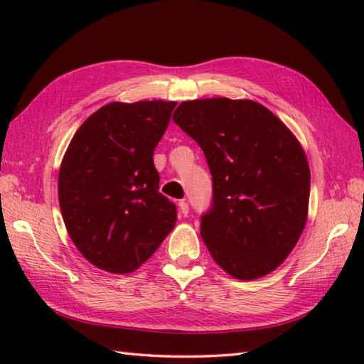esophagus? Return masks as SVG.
Instances as JSON below:
<instances>
[{"instance_id": "1", "label": "esophagus", "mask_w": 364, "mask_h": 364, "mask_svg": "<svg viewBox=\"0 0 364 364\" xmlns=\"http://www.w3.org/2000/svg\"><path fill=\"white\" fill-rule=\"evenodd\" d=\"M178 208H180L181 215H184V218H186V215L189 214V205H188V202H184V200H180V203H178Z\"/></svg>"}]
</instances>
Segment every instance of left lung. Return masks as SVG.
<instances>
[{"mask_svg":"<svg viewBox=\"0 0 364 364\" xmlns=\"http://www.w3.org/2000/svg\"><path fill=\"white\" fill-rule=\"evenodd\" d=\"M172 119L213 175V205L200 223L211 257L237 280L270 274L306 223L310 166L297 137L252 100L183 102Z\"/></svg>","mask_w":364,"mask_h":364,"instance_id":"8db88e82","label":"left lung"}]
</instances>
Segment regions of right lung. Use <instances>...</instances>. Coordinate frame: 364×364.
<instances>
[{
	"mask_svg": "<svg viewBox=\"0 0 364 364\" xmlns=\"http://www.w3.org/2000/svg\"><path fill=\"white\" fill-rule=\"evenodd\" d=\"M175 102H114L76 131L59 168V206L76 249L111 274H131L173 230L153 151Z\"/></svg>",
	"mask_w": 364,
	"mask_h": 364,
	"instance_id": "add662e5",
	"label": "right lung"
}]
</instances>
